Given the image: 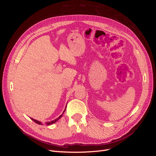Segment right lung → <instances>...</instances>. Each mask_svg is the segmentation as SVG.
Wrapping results in <instances>:
<instances>
[{
  "mask_svg": "<svg viewBox=\"0 0 156 156\" xmlns=\"http://www.w3.org/2000/svg\"><path fill=\"white\" fill-rule=\"evenodd\" d=\"M66 110V109H65ZM62 115H60L58 118V119H55V120H53V121H51V122H47V123H46V124L47 125H50V124H54V123H55V122H56V121H57V120H58L60 119V118L61 117H62ZM30 119H31V118H30ZM33 121H34V122H36V124H40V125H41V124H41V122H39V121H37V120H34V119H31Z\"/></svg>",
  "mask_w": 156,
  "mask_h": 156,
  "instance_id": "1",
  "label": "right lung"
}]
</instances>
